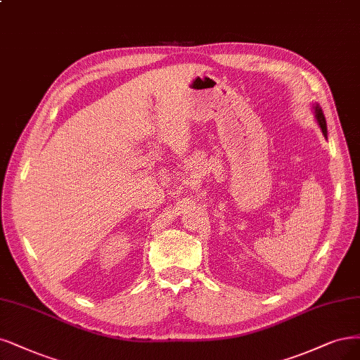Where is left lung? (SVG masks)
<instances>
[{
    "label": "left lung",
    "instance_id": "8db88e82",
    "mask_svg": "<svg viewBox=\"0 0 360 360\" xmlns=\"http://www.w3.org/2000/svg\"><path fill=\"white\" fill-rule=\"evenodd\" d=\"M313 110H314V116H316V120L319 123L321 132H323L325 139H328V127H326V119H325L323 111H321V108H320V105L317 103L313 104Z\"/></svg>",
    "mask_w": 360,
    "mask_h": 360
}]
</instances>
